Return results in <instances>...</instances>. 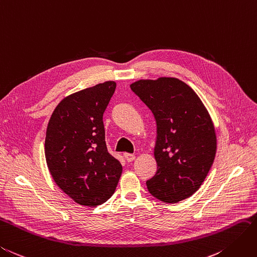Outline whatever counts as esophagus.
<instances>
[{
    "mask_svg": "<svg viewBox=\"0 0 257 257\" xmlns=\"http://www.w3.org/2000/svg\"><path fill=\"white\" fill-rule=\"evenodd\" d=\"M124 158H125V160L127 161V162H132L135 159V156L134 155H132V154H127V152H125V154H124Z\"/></svg>",
    "mask_w": 257,
    "mask_h": 257,
    "instance_id": "obj_1",
    "label": "esophagus"
}]
</instances>
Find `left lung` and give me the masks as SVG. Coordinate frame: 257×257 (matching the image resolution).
Wrapping results in <instances>:
<instances>
[{"instance_id":"1","label":"left lung","mask_w":257,"mask_h":257,"mask_svg":"<svg viewBox=\"0 0 257 257\" xmlns=\"http://www.w3.org/2000/svg\"><path fill=\"white\" fill-rule=\"evenodd\" d=\"M133 91L157 123L155 158L158 170L147 180L152 196L177 203L202 185L216 154L211 116L193 89L176 78L140 80Z\"/></svg>"}]
</instances>
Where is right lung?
I'll return each mask as SVG.
<instances>
[{
	"mask_svg": "<svg viewBox=\"0 0 257 257\" xmlns=\"http://www.w3.org/2000/svg\"><path fill=\"white\" fill-rule=\"evenodd\" d=\"M115 86L107 81L66 97L48 122V170L59 188L81 205L106 202L121 176L120 161L107 150L102 122Z\"/></svg>",
	"mask_w": 257,
	"mask_h": 257,
	"instance_id": "obj_1",
	"label": "right lung"
}]
</instances>
